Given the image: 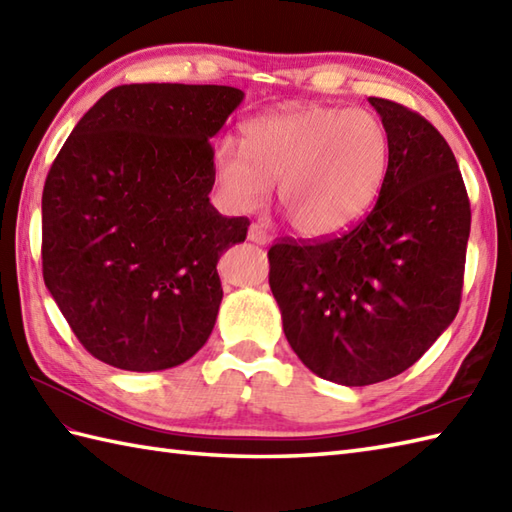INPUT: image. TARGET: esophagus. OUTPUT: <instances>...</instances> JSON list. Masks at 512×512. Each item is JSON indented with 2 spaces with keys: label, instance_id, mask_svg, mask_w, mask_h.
<instances>
[{
  "label": "esophagus",
  "instance_id": "obj_1",
  "mask_svg": "<svg viewBox=\"0 0 512 512\" xmlns=\"http://www.w3.org/2000/svg\"><path fill=\"white\" fill-rule=\"evenodd\" d=\"M248 239H250V242L262 244V246L270 244V233H268V228H266L264 224L253 222V224L248 226Z\"/></svg>",
  "mask_w": 512,
  "mask_h": 512
}]
</instances>
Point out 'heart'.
I'll list each match as a JSON object with an SVG mask.
<instances>
[{
    "label": "heart",
    "instance_id": "obj_1",
    "mask_svg": "<svg viewBox=\"0 0 512 512\" xmlns=\"http://www.w3.org/2000/svg\"><path fill=\"white\" fill-rule=\"evenodd\" d=\"M389 165L383 123L365 110L303 105L250 118L242 147L222 140L213 171L235 211L275 200L299 235L328 237L352 226L378 198Z\"/></svg>",
    "mask_w": 512,
    "mask_h": 512
}]
</instances>
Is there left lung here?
<instances>
[{
  "instance_id": "left-lung-1",
  "label": "left lung",
  "mask_w": 512,
  "mask_h": 512,
  "mask_svg": "<svg viewBox=\"0 0 512 512\" xmlns=\"http://www.w3.org/2000/svg\"><path fill=\"white\" fill-rule=\"evenodd\" d=\"M389 165L374 209L336 237L281 239L270 290L301 363L347 387L411 367L460 310L471 204L453 151L427 118L376 99Z\"/></svg>"
}]
</instances>
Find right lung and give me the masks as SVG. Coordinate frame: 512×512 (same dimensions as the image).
Instances as JSON below:
<instances>
[{
	"mask_svg": "<svg viewBox=\"0 0 512 512\" xmlns=\"http://www.w3.org/2000/svg\"><path fill=\"white\" fill-rule=\"evenodd\" d=\"M242 99L228 85H118L54 158L41 198L43 281L99 361L160 372L209 339L217 259L250 226L209 200V140Z\"/></svg>",
	"mask_w": 512,
	"mask_h": 512,
	"instance_id": "1",
	"label": "right lung"
}]
</instances>
